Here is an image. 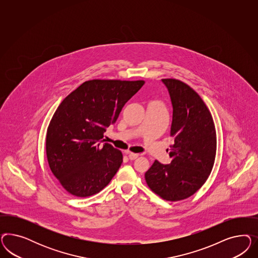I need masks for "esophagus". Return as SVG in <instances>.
<instances>
[{
	"label": "esophagus",
	"mask_w": 258,
	"mask_h": 258,
	"mask_svg": "<svg viewBox=\"0 0 258 258\" xmlns=\"http://www.w3.org/2000/svg\"><path fill=\"white\" fill-rule=\"evenodd\" d=\"M127 154H128V159H130V160H132V161L135 160L136 158H138V156H139V154H136V153H132V152H128Z\"/></svg>",
	"instance_id": "esophagus-1"
}]
</instances>
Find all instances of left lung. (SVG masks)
Returning a JSON list of instances; mask_svg holds the SVG:
<instances>
[{
    "instance_id": "1",
    "label": "left lung",
    "mask_w": 258,
    "mask_h": 258,
    "mask_svg": "<svg viewBox=\"0 0 258 258\" xmlns=\"http://www.w3.org/2000/svg\"><path fill=\"white\" fill-rule=\"evenodd\" d=\"M171 99L169 164L155 161L145 174L149 188L165 201L187 199L202 187L212 171L216 128L211 112L195 91L178 79H162Z\"/></svg>"
}]
</instances>
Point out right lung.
<instances>
[{
    "mask_svg": "<svg viewBox=\"0 0 258 258\" xmlns=\"http://www.w3.org/2000/svg\"><path fill=\"white\" fill-rule=\"evenodd\" d=\"M144 84V80H89L57 107L47 130V160L72 195H94L116 174L123 155L108 143L102 147L103 133Z\"/></svg>",
    "mask_w": 258,
    "mask_h": 258,
    "instance_id": "obj_1",
    "label": "right lung"
}]
</instances>
